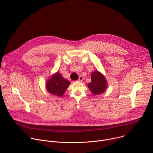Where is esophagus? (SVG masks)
Here are the masks:
<instances>
[{
  "instance_id": "obj_1",
  "label": "esophagus",
  "mask_w": 153,
  "mask_h": 153,
  "mask_svg": "<svg viewBox=\"0 0 153 153\" xmlns=\"http://www.w3.org/2000/svg\"><path fill=\"white\" fill-rule=\"evenodd\" d=\"M83 80V77L82 76H79V79H78V81H79V82H82Z\"/></svg>"
}]
</instances>
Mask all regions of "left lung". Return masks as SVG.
<instances>
[{
    "instance_id": "left-lung-1",
    "label": "left lung",
    "mask_w": 153,
    "mask_h": 153,
    "mask_svg": "<svg viewBox=\"0 0 153 153\" xmlns=\"http://www.w3.org/2000/svg\"><path fill=\"white\" fill-rule=\"evenodd\" d=\"M91 82L87 84V86L93 95H98L105 91L108 84L103 74L96 70L91 73Z\"/></svg>"
}]
</instances>
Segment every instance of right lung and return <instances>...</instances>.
<instances>
[{
  "instance_id": "obj_1",
  "label": "right lung",
  "mask_w": 153,
  "mask_h": 153,
  "mask_svg": "<svg viewBox=\"0 0 153 153\" xmlns=\"http://www.w3.org/2000/svg\"><path fill=\"white\" fill-rule=\"evenodd\" d=\"M70 85V82L63 78L60 73L53 74L46 82V88L50 94L61 97Z\"/></svg>"
}]
</instances>
